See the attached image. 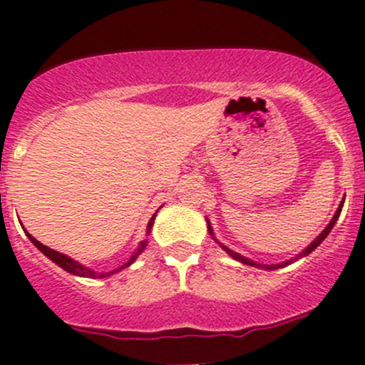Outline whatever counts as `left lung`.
Listing matches in <instances>:
<instances>
[{
    "label": "left lung",
    "instance_id": "1",
    "mask_svg": "<svg viewBox=\"0 0 365 365\" xmlns=\"http://www.w3.org/2000/svg\"><path fill=\"white\" fill-rule=\"evenodd\" d=\"M342 203H344V200L341 201V205H339V208H337V212L334 213V217H332V220H330L329 222V226L325 227V230L322 231V233L318 235V237L314 238V240L311 242V245H307V247L304 249V251H302L300 254H298V256H295L293 257V259H288V261H282V263H277V264H263V263H256V261H252V259H249V257H245V256H242V254H238V252H235V251H231V249H227L226 245H222L220 244V242H217V244L220 245V247L224 249V251H226L227 254H230L231 257H233V259H237V261H240V263H244V264H251V267H256V268H263V270H277V268H284V267H288V264H292L293 261H297V259H300V257H304V256H307V254H311L312 251H314L316 247H318L319 244H322L323 240H325L327 238V235L330 233V231H332V227H334V224L337 222V219H339V215H341V210H342ZM206 222H208V220H206ZM208 231H210V235H212L213 237V230H212V226H210V222H208Z\"/></svg>",
    "mask_w": 365,
    "mask_h": 365
}]
</instances>
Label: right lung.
<instances>
[{
    "instance_id": "right-lung-1",
    "label": "right lung",
    "mask_w": 365,
    "mask_h": 365,
    "mask_svg": "<svg viewBox=\"0 0 365 365\" xmlns=\"http://www.w3.org/2000/svg\"><path fill=\"white\" fill-rule=\"evenodd\" d=\"M153 220H155V215H153L152 219H150V222H148V227H146V235H150V231H152ZM26 235H28V238H29V240L33 242V245H35V247L38 249L40 252H43V254H46V256L49 257V259L53 261V263H56L58 267H61V268H63V270H67L68 274L79 275V277H90V279H104V277H109V275H113V274H116V272L123 270V268L130 267V264L134 263V261H135V257H138L139 254H141L143 251H145V247H146V245H148V242H146V240H143L141 244H139L138 251H135V252L132 254V256H130V259H128L127 263H123V264H121L120 268H116V270H111V272H95V270H91V268L84 267V264L77 263V261H76V259H72V257L65 256V254H61V252H58V251H53V249H49V247H47V245L40 244V242L36 240L35 237H31V235H29V233H26Z\"/></svg>"
}]
</instances>
